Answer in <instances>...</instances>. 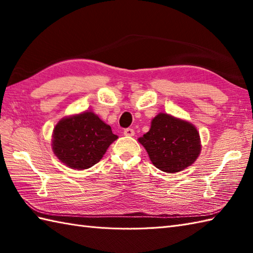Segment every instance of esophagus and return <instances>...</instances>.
<instances>
[{
    "label": "esophagus",
    "mask_w": 253,
    "mask_h": 253,
    "mask_svg": "<svg viewBox=\"0 0 253 253\" xmlns=\"http://www.w3.org/2000/svg\"><path fill=\"white\" fill-rule=\"evenodd\" d=\"M124 135L132 137L133 135H135V130H133L132 128H125V129H124Z\"/></svg>",
    "instance_id": "1"
}]
</instances>
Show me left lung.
<instances>
[{
  "label": "left lung",
  "mask_w": 253,
  "mask_h": 253,
  "mask_svg": "<svg viewBox=\"0 0 253 253\" xmlns=\"http://www.w3.org/2000/svg\"><path fill=\"white\" fill-rule=\"evenodd\" d=\"M155 168L176 173L190 166L200 153V137L190 123L160 113L150 130L138 139Z\"/></svg>",
  "instance_id": "8db88e82"
}]
</instances>
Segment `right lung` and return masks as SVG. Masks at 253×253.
<instances>
[{
    "instance_id": "right-lung-1",
    "label": "right lung",
    "mask_w": 253,
    "mask_h": 253,
    "mask_svg": "<svg viewBox=\"0 0 253 253\" xmlns=\"http://www.w3.org/2000/svg\"><path fill=\"white\" fill-rule=\"evenodd\" d=\"M117 136L92 112L63 118L53 130V151L58 160L74 169L96 164Z\"/></svg>"
}]
</instances>
